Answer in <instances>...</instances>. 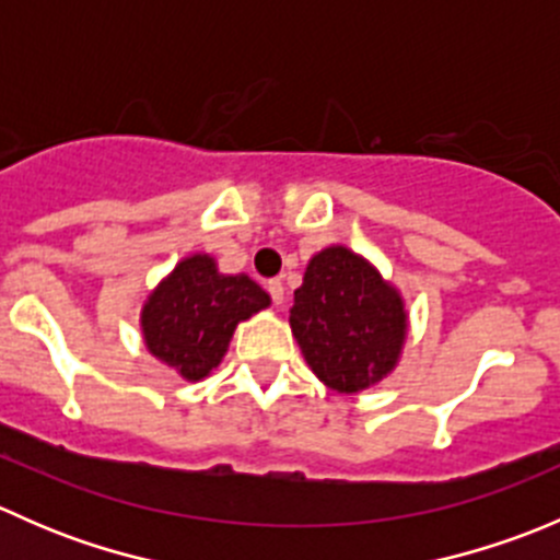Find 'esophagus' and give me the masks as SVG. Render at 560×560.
Instances as JSON below:
<instances>
[{
	"instance_id": "1",
	"label": "esophagus",
	"mask_w": 560,
	"mask_h": 560,
	"mask_svg": "<svg viewBox=\"0 0 560 560\" xmlns=\"http://www.w3.org/2000/svg\"><path fill=\"white\" fill-rule=\"evenodd\" d=\"M268 292H270V298H273L276 306H281V303H284V284H281V279H270Z\"/></svg>"
}]
</instances>
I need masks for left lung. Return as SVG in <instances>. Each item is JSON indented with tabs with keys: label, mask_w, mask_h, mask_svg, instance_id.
<instances>
[{
	"label": "left lung",
	"mask_w": 560,
	"mask_h": 560,
	"mask_svg": "<svg viewBox=\"0 0 560 560\" xmlns=\"http://www.w3.org/2000/svg\"><path fill=\"white\" fill-rule=\"evenodd\" d=\"M290 325L319 382L338 393H360L398 363L406 308L369 259L347 246H327L314 254L295 290Z\"/></svg>",
	"instance_id": "obj_1"
}]
</instances>
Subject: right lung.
<instances>
[{
    "mask_svg": "<svg viewBox=\"0 0 560 560\" xmlns=\"http://www.w3.org/2000/svg\"><path fill=\"white\" fill-rule=\"evenodd\" d=\"M268 306V292L257 281L219 273L217 259L191 254L151 292L140 327L156 360L184 380L200 382L222 363L238 322Z\"/></svg>",
    "mask_w": 560,
    "mask_h": 560,
    "instance_id": "add662e5",
    "label": "right lung"
}]
</instances>
